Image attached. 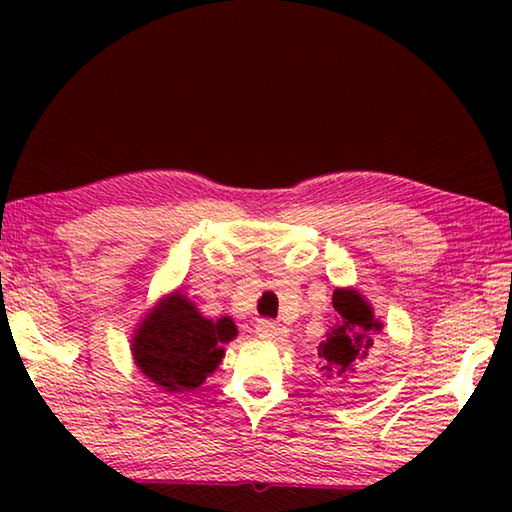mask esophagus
Wrapping results in <instances>:
<instances>
[{
	"mask_svg": "<svg viewBox=\"0 0 512 512\" xmlns=\"http://www.w3.org/2000/svg\"><path fill=\"white\" fill-rule=\"evenodd\" d=\"M255 332L268 341H284L289 336V329L282 327L280 323H275V320H259Z\"/></svg>",
	"mask_w": 512,
	"mask_h": 512,
	"instance_id": "esophagus-1",
	"label": "esophagus"
}]
</instances>
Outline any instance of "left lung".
Masks as SVG:
<instances>
[{
  "mask_svg": "<svg viewBox=\"0 0 512 512\" xmlns=\"http://www.w3.org/2000/svg\"><path fill=\"white\" fill-rule=\"evenodd\" d=\"M336 325L327 332V341L318 345V372L325 384L354 391L366 381L375 366V334L381 323L375 311L354 289H336L332 296Z\"/></svg>",
  "mask_w": 512,
  "mask_h": 512,
  "instance_id": "1",
  "label": "left lung"
}]
</instances>
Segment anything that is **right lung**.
<instances>
[{"instance_id": "right-lung-1", "label": "right lung", "mask_w": 512, "mask_h": 512, "mask_svg": "<svg viewBox=\"0 0 512 512\" xmlns=\"http://www.w3.org/2000/svg\"><path fill=\"white\" fill-rule=\"evenodd\" d=\"M237 336L230 316H201L183 293H171L155 305L133 336V357L153 384L167 393L198 388L223 359V345Z\"/></svg>"}]
</instances>
